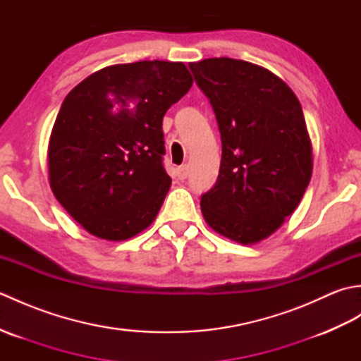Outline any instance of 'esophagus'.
Here are the masks:
<instances>
[{"label":"esophagus","instance_id":"obj_1","mask_svg":"<svg viewBox=\"0 0 361 361\" xmlns=\"http://www.w3.org/2000/svg\"><path fill=\"white\" fill-rule=\"evenodd\" d=\"M176 176H178L180 180H186L188 176V166H180L176 169Z\"/></svg>","mask_w":361,"mask_h":361}]
</instances>
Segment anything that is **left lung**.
Wrapping results in <instances>:
<instances>
[{
    "label": "left lung",
    "instance_id": "left-lung-1",
    "mask_svg": "<svg viewBox=\"0 0 361 361\" xmlns=\"http://www.w3.org/2000/svg\"><path fill=\"white\" fill-rule=\"evenodd\" d=\"M221 136L216 185L202 197L206 224L237 243L270 237L295 212L313 169L301 104L274 73L245 60L189 63Z\"/></svg>",
    "mask_w": 361,
    "mask_h": 361
}]
</instances>
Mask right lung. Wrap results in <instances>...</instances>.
Instances as JSON below:
<instances>
[{"label": "right lung", "instance_id": "obj_1", "mask_svg": "<svg viewBox=\"0 0 361 361\" xmlns=\"http://www.w3.org/2000/svg\"><path fill=\"white\" fill-rule=\"evenodd\" d=\"M183 62L102 68L60 106L48 144V180L91 235L121 242L149 228L172 185L163 167V118L192 87Z\"/></svg>", "mask_w": 361, "mask_h": 361}]
</instances>
